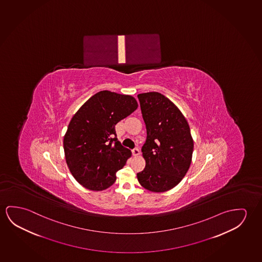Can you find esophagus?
Segmentation results:
<instances>
[{"label":"esophagus","instance_id":"esophagus-1","mask_svg":"<svg viewBox=\"0 0 262 262\" xmlns=\"http://www.w3.org/2000/svg\"><path fill=\"white\" fill-rule=\"evenodd\" d=\"M133 155L134 157H137V156H139V155H140V150H139V149L135 148V149H133Z\"/></svg>","mask_w":262,"mask_h":262}]
</instances>
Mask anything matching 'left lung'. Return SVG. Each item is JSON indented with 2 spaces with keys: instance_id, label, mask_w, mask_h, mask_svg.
I'll use <instances>...</instances> for the list:
<instances>
[{
  "instance_id": "1",
  "label": "left lung",
  "mask_w": 262,
  "mask_h": 262,
  "mask_svg": "<svg viewBox=\"0 0 262 262\" xmlns=\"http://www.w3.org/2000/svg\"><path fill=\"white\" fill-rule=\"evenodd\" d=\"M147 139L141 148L144 169L138 181L151 192H164L177 186L192 160L193 139L189 123L172 101L157 92L138 94Z\"/></svg>"
}]
</instances>
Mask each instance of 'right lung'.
Wrapping results in <instances>:
<instances>
[{
    "label": "right lung",
    "instance_id": "right-lung-1",
    "mask_svg": "<svg viewBox=\"0 0 262 262\" xmlns=\"http://www.w3.org/2000/svg\"><path fill=\"white\" fill-rule=\"evenodd\" d=\"M137 108L134 97L101 91L73 115L63 138L65 160L73 178L85 189H108L116 181L117 171L132 157L130 150L117 141L115 125Z\"/></svg>",
    "mask_w": 262,
    "mask_h": 262
}]
</instances>
